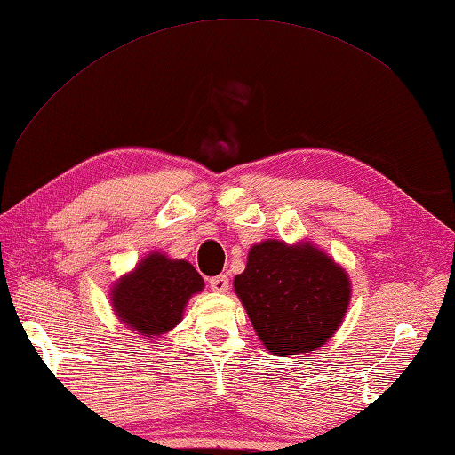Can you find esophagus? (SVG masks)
<instances>
[{
    "instance_id": "34e87169",
    "label": "esophagus",
    "mask_w": 455,
    "mask_h": 455,
    "mask_svg": "<svg viewBox=\"0 0 455 455\" xmlns=\"http://www.w3.org/2000/svg\"><path fill=\"white\" fill-rule=\"evenodd\" d=\"M209 285H211V289L212 291H217V293H227L228 291V277L227 275H215V277H211L209 279Z\"/></svg>"
}]
</instances>
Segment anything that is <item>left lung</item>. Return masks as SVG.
<instances>
[{
	"label": "left lung",
	"instance_id": "1",
	"mask_svg": "<svg viewBox=\"0 0 455 455\" xmlns=\"http://www.w3.org/2000/svg\"><path fill=\"white\" fill-rule=\"evenodd\" d=\"M235 291L266 350L287 357L331 340L344 321L352 287L346 269L311 243L264 240L250 248Z\"/></svg>",
	"mask_w": 455,
	"mask_h": 455
}]
</instances>
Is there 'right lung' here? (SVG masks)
<instances>
[{"label":"right lung","mask_w":455,"mask_h":455,"mask_svg":"<svg viewBox=\"0 0 455 455\" xmlns=\"http://www.w3.org/2000/svg\"><path fill=\"white\" fill-rule=\"evenodd\" d=\"M203 277L186 259L152 252L111 289V305L119 321L148 340L180 324L189 297L203 289Z\"/></svg>","instance_id":"right-lung-1"}]
</instances>
